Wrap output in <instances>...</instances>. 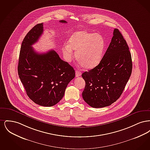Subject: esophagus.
<instances>
[{
    "label": "esophagus",
    "mask_w": 150,
    "mask_h": 150,
    "mask_svg": "<svg viewBox=\"0 0 150 150\" xmlns=\"http://www.w3.org/2000/svg\"><path fill=\"white\" fill-rule=\"evenodd\" d=\"M81 75V72L78 71V70H76L75 71V75H76V77H79V76H80Z\"/></svg>",
    "instance_id": "esophagus-1"
}]
</instances>
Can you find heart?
Instances as JSON below:
<instances>
[{"label":"heart","instance_id":"obj_1","mask_svg":"<svg viewBox=\"0 0 150 150\" xmlns=\"http://www.w3.org/2000/svg\"><path fill=\"white\" fill-rule=\"evenodd\" d=\"M105 41L98 34L80 31L74 33L69 44L62 47L65 60L70 62L73 57V50L75 58L80 64L86 69H91L99 64L103 57Z\"/></svg>","mask_w":150,"mask_h":150}]
</instances>
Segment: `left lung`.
<instances>
[{
    "instance_id": "obj_1",
    "label": "left lung",
    "mask_w": 150,
    "mask_h": 150,
    "mask_svg": "<svg viewBox=\"0 0 150 150\" xmlns=\"http://www.w3.org/2000/svg\"><path fill=\"white\" fill-rule=\"evenodd\" d=\"M132 71L131 53L117 29L100 64L81 76L86 82L82 93L87 104L93 108L111 105L121 96Z\"/></svg>"
}]
</instances>
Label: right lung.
I'll return each mask as SVG.
<instances>
[{
    "mask_svg": "<svg viewBox=\"0 0 150 150\" xmlns=\"http://www.w3.org/2000/svg\"><path fill=\"white\" fill-rule=\"evenodd\" d=\"M61 23H67L64 20ZM43 33V23L35 25L22 43L18 74L29 98L36 104L50 107L64 96L65 89L75 78V70L61 59L55 50L39 53L31 47Z\"/></svg>",
    "mask_w": 150,
    "mask_h": 150,
    "instance_id": "add662e5",
    "label": "right lung"
}]
</instances>
